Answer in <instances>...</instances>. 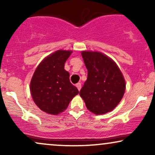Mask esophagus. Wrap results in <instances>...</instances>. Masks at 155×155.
Here are the masks:
<instances>
[{
  "mask_svg": "<svg viewBox=\"0 0 155 155\" xmlns=\"http://www.w3.org/2000/svg\"><path fill=\"white\" fill-rule=\"evenodd\" d=\"M76 87H77V89L79 90H81V83H77L76 84Z\"/></svg>",
  "mask_w": 155,
  "mask_h": 155,
  "instance_id": "obj_1",
  "label": "esophagus"
}]
</instances>
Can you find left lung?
I'll use <instances>...</instances> for the list:
<instances>
[{"instance_id":"1","label":"left lung","mask_w":155,"mask_h":155,"mask_svg":"<svg viewBox=\"0 0 155 155\" xmlns=\"http://www.w3.org/2000/svg\"><path fill=\"white\" fill-rule=\"evenodd\" d=\"M87 69V79L79 95L87 108L95 114L112 111L123 97L125 81L117 65L111 58L98 51L81 52Z\"/></svg>"}]
</instances>
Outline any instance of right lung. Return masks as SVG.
I'll use <instances>...</instances> for the list:
<instances>
[{
    "mask_svg": "<svg viewBox=\"0 0 155 155\" xmlns=\"http://www.w3.org/2000/svg\"><path fill=\"white\" fill-rule=\"evenodd\" d=\"M71 51L58 50L42 60L31 81L33 101L41 110L57 115L68 108L79 90L71 83L69 73L64 69Z\"/></svg>",
    "mask_w": 155,
    "mask_h": 155,
    "instance_id": "1",
    "label": "right lung"
}]
</instances>
